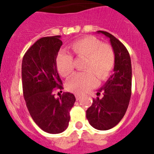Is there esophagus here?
Listing matches in <instances>:
<instances>
[{
  "mask_svg": "<svg viewBox=\"0 0 154 154\" xmlns=\"http://www.w3.org/2000/svg\"><path fill=\"white\" fill-rule=\"evenodd\" d=\"M82 96L81 95H79V94H75V99L76 100H79V99H81Z\"/></svg>",
  "mask_w": 154,
  "mask_h": 154,
  "instance_id": "34e87169",
  "label": "esophagus"
}]
</instances>
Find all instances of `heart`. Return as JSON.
<instances>
[{
	"label": "heart",
	"mask_w": 154,
	"mask_h": 154,
	"mask_svg": "<svg viewBox=\"0 0 154 154\" xmlns=\"http://www.w3.org/2000/svg\"><path fill=\"white\" fill-rule=\"evenodd\" d=\"M75 55L79 58H86L84 64L85 72L77 73L66 83L70 92L82 94L89 91L96 84V78L104 80L109 76L115 63V55L112 47L103 44L94 36H87L78 39L70 45ZM58 72L64 77H69L74 71V60L69 53L62 51L56 58Z\"/></svg>",
	"instance_id": "1"
}]
</instances>
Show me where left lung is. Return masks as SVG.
<instances>
[{"instance_id":"8db88e82","label":"left lung","mask_w":154,"mask_h":154,"mask_svg":"<svg viewBox=\"0 0 154 154\" xmlns=\"http://www.w3.org/2000/svg\"><path fill=\"white\" fill-rule=\"evenodd\" d=\"M109 38L115 55L114 73L110 76L86 110V118L92 127L99 130L112 129L123 119L131 96L132 65L130 54L122 42L109 32L98 31Z\"/></svg>"}]
</instances>
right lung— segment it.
I'll list each match as a JSON object with an SVG mask.
<instances>
[{"label": "right lung", "instance_id": "right-lung-1", "mask_svg": "<svg viewBox=\"0 0 154 154\" xmlns=\"http://www.w3.org/2000/svg\"><path fill=\"white\" fill-rule=\"evenodd\" d=\"M60 35L44 37L26 51L21 65L23 93L31 118L46 133L65 131L70 120L75 97L72 93L58 92L62 82L56 66L58 52L62 45ZM62 92V91H61Z\"/></svg>", "mask_w": 154, "mask_h": 154}]
</instances>
